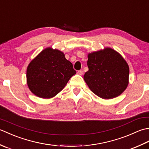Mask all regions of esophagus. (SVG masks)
<instances>
[{
  "label": "esophagus",
  "mask_w": 149,
  "mask_h": 149,
  "mask_svg": "<svg viewBox=\"0 0 149 149\" xmlns=\"http://www.w3.org/2000/svg\"><path fill=\"white\" fill-rule=\"evenodd\" d=\"M83 70H79L78 72H77V74H79V75H83Z\"/></svg>",
  "instance_id": "obj_1"
}]
</instances>
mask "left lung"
I'll list each match as a JSON object with an SVG mask.
<instances>
[{
    "label": "left lung",
    "instance_id": "8db88e82",
    "mask_svg": "<svg viewBox=\"0 0 149 149\" xmlns=\"http://www.w3.org/2000/svg\"><path fill=\"white\" fill-rule=\"evenodd\" d=\"M84 79L93 93L104 99L119 96L129 84V65L118 52L107 47L88 54Z\"/></svg>",
    "mask_w": 149,
    "mask_h": 149
}]
</instances>
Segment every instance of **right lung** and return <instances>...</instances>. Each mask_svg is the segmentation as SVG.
<instances>
[{
  "label": "right lung",
  "mask_w": 149,
  "mask_h": 149,
  "mask_svg": "<svg viewBox=\"0 0 149 149\" xmlns=\"http://www.w3.org/2000/svg\"><path fill=\"white\" fill-rule=\"evenodd\" d=\"M76 71L64 53L48 47L30 62L27 68V83L33 94L50 99L59 93Z\"/></svg>",
  "instance_id": "add662e5"
}]
</instances>
